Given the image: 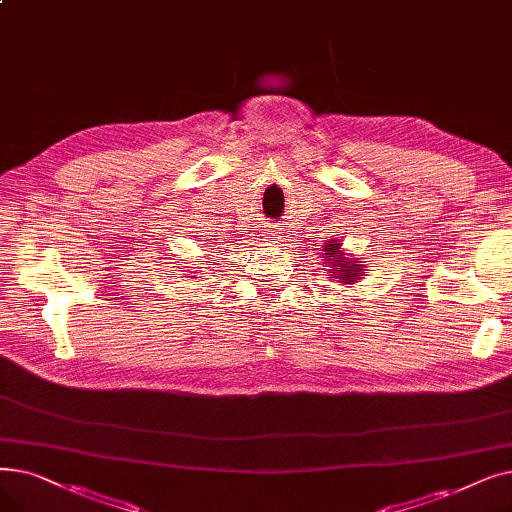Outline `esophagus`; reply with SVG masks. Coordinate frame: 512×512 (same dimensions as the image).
<instances>
[{"mask_svg": "<svg viewBox=\"0 0 512 512\" xmlns=\"http://www.w3.org/2000/svg\"><path fill=\"white\" fill-rule=\"evenodd\" d=\"M272 234H270V238H272V242H280L282 240V234H280V230L278 228H274V230H270Z\"/></svg>", "mask_w": 512, "mask_h": 512, "instance_id": "obj_1", "label": "esophagus"}]
</instances>
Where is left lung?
Returning <instances> with one entry per match:
<instances>
[{
    "mask_svg": "<svg viewBox=\"0 0 512 512\" xmlns=\"http://www.w3.org/2000/svg\"><path fill=\"white\" fill-rule=\"evenodd\" d=\"M320 251H322L320 255L324 261V270H328L330 280H337L341 284H355L368 274L366 261L345 251L341 240H326Z\"/></svg>",
    "mask_w": 512,
    "mask_h": 512,
    "instance_id": "8db88e82",
    "label": "left lung"
}]
</instances>
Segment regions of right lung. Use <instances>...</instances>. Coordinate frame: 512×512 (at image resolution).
<instances>
[{"instance_id": "add662e5", "label": "right lung", "mask_w": 512, "mask_h": 512, "mask_svg": "<svg viewBox=\"0 0 512 512\" xmlns=\"http://www.w3.org/2000/svg\"><path fill=\"white\" fill-rule=\"evenodd\" d=\"M188 278H190V276H188Z\"/></svg>"}]
</instances>
